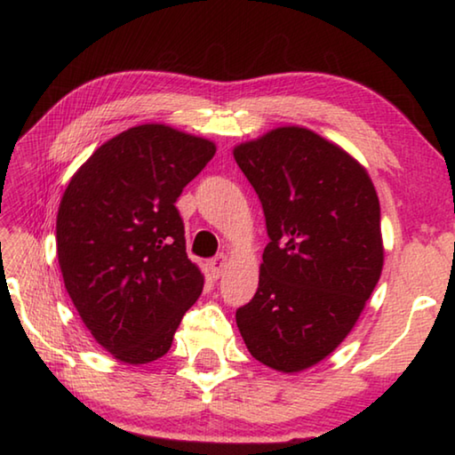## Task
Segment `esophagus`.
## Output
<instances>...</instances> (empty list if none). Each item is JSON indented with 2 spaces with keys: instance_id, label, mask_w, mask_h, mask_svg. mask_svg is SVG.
<instances>
[{
  "instance_id": "34e87169",
  "label": "esophagus",
  "mask_w": 455,
  "mask_h": 455,
  "mask_svg": "<svg viewBox=\"0 0 455 455\" xmlns=\"http://www.w3.org/2000/svg\"><path fill=\"white\" fill-rule=\"evenodd\" d=\"M227 265H228V257H227V255H219V257H214V259L211 260V263H209V268H211L212 279H220L222 273H225Z\"/></svg>"
}]
</instances>
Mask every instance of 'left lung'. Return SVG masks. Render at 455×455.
<instances>
[{"label":"left lung","instance_id":"1","mask_svg":"<svg viewBox=\"0 0 455 455\" xmlns=\"http://www.w3.org/2000/svg\"><path fill=\"white\" fill-rule=\"evenodd\" d=\"M233 154L271 238L236 327L263 365L305 371L343 343L379 281V198L365 166L309 128H273Z\"/></svg>","mask_w":455,"mask_h":455}]
</instances>
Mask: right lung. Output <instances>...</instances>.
Returning a JSON list of instances; mask_svg holds the SVG:
<instances>
[{
  "label": "right lung",
  "mask_w": 455,
  "mask_h": 455,
  "mask_svg": "<svg viewBox=\"0 0 455 455\" xmlns=\"http://www.w3.org/2000/svg\"><path fill=\"white\" fill-rule=\"evenodd\" d=\"M214 152L209 138L160 122L128 128L96 148L60 200L66 291L92 337L122 363L166 355L203 292L174 203Z\"/></svg>",
  "instance_id": "add662e5"
}]
</instances>
